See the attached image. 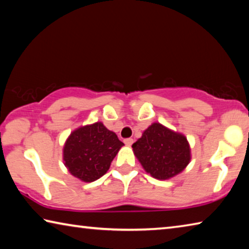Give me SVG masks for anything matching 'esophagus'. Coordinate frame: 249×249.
<instances>
[{
	"instance_id": "1",
	"label": "esophagus",
	"mask_w": 249,
	"mask_h": 249,
	"mask_svg": "<svg viewBox=\"0 0 249 249\" xmlns=\"http://www.w3.org/2000/svg\"><path fill=\"white\" fill-rule=\"evenodd\" d=\"M124 142L126 146H132L134 141H133V138H126V140H124Z\"/></svg>"
}]
</instances>
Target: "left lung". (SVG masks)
I'll return each mask as SVG.
<instances>
[{"instance_id":"8db88e82","label":"left lung","mask_w":249,"mask_h":249,"mask_svg":"<svg viewBox=\"0 0 249 249\" xmlns=\"http://www.w3.org/2000/svg\"><path fill=\"white\" fill-rule=\"evenodd\" d=\"M132 147L145 171L158 180L180 174L191 160L187 137L160 123L151 124Z\"/></svg>"}]
</instances>
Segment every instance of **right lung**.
Here are the masks:
<instances>
[{"label": "right lung", "mask_w": 249, "mask_h": 249, "mask_svg": "<svg viewBox=\"0 0 249 249\" xmlns=\"http://www.w3.org/2000/svg\"><path fill=\"white\" fill-rule=\"evenodd\" d=\"M122 142L102 122L81 126L67 138L64 161L69 172L84 182H92L107 174Z\"/></svg>", "instance_id": "1"}]
</instances>
